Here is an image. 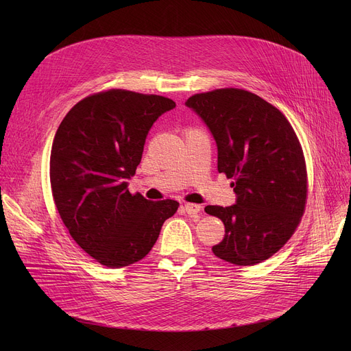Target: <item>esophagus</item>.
Instances as JSON below:
<instances>
[{
    "mask_svg": "<svg viewBox=\"0 0 351 351\" xmlns=\"http://www.w3.org/2000/svg\"><path fill=\"white\" fill-rule=\"evenodd\" d=\"M183 209H185V212L191 216H196L199 212H200V206L199 205H195V204H185V206H183Z\"/></svg>",
    "mask_w": 351,
    "mask_h": 351,
    "instance_id": "esophagus-1",
    "label": "esophagus"
}]
</instances>
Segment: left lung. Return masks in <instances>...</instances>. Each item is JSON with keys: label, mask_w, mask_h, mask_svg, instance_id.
Here are the masks:
<instances>
[{"label": "left lung", "mask_w": 351, "mask_h": 351, "mask_svg": "<svg viewBox=\"0 0 351 351\" xmlns=\"http://www.w3.org/2000/svg\"><path fill=\"white\" fill-rule=\"evenodd\" d=\"M185 105L205 122L217 146V171L233 179L236 204L206 206L225 225L213 253L237 266L273 256L296 230L307 196L300 142L278 108L249 90L216 89Z\"/></svg>", "instance_id": "1"}]
</instances>
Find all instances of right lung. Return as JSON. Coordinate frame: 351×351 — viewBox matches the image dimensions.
<instances>
[{"label": "right lung", "instance_id": "obj_1", "mask_svg": "<svg viewBox=\"0 0 351 351\" xmlns=\"http://www.w3.org/2000/svg\"><path fill=\"white\" fill-rule=\"evenodd\" d=\"M176 104L159 95L110 89L80 101L55 134L49 178L69 234L106 267H125L151 252L176 200L131 195L147 132Z\"/></svg>", "mask_w": 351, "mask_h": 351}]
</instances>
